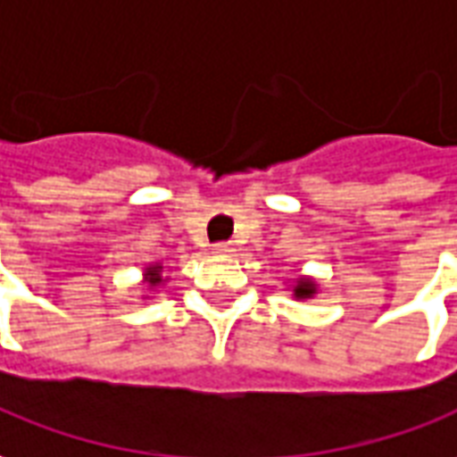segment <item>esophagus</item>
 <instances>
[{
  "instance_id": "esophagus-1",
  "label": "esophagus",
  "mask_w": 457,
  "mask_h": 457,
  "mask_svg": "<svg viewBox=\"0 0 457 457\" xmlns=\"http://www.w3.org/2000/svg\"><path fill=\"white\" fill-rule=\"evenodd\" d=\"M212 252H215L218 257H228V254H232V252H235V247H232L229 242H218V245L212 247Z\"/></svg>"
}]
</instances>
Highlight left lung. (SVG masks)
Here are the masks:
<instances>
[{
  "label": "left lung",
  "instance_id": "obj_1",
  "mask_svg": "<svg viewBox=\"0 0 457 457\" xmlns=\"http://www.w3.org/2000/svg\"><path fill=\"white\" fill-rule=\"evenodd\" d=\"M314 295H317V284L312 282V279H306V277H302L295 287L296 299H312Z\"/></svg>",
  "mask_w": 457,
  "mask_h": 457
}]
</instances>
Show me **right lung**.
I'll return each instance as SVG.
<instances>
[{
	"label": "right lung",
	"mask_w": 457,
	"mask_h": 457,
	"mask_svg": "<svg viewBox=\"0 0 457 457\" xmlns=\"http://www.w3.org/2000/svg\"><path fill=\"white\" fill-rule=\"evenodd\" d=\"M162 267L161 264H151L148 270H145V282H148V287H161L162 284Z\"/></svg>",
	"instance_id": "add662e5"
}]
</instances>
